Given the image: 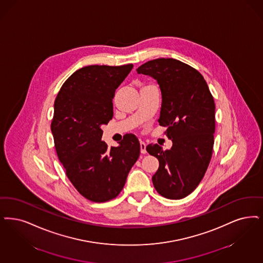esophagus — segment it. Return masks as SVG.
Wrapping results in <instances>:
<instances>
[{"label": "esophagus", "instance_id": "esophagus-1", "mask_svg": "<svg viewBox=\"0 0 263 263\" xmlns=\"http://www.w3.org/2000/svg\"><path fill=\"white\" fill-rule=\"evenodd\" d=\"M146 143L144 141H141L140 142V147H141V153L142 154H146L147 153V149H146Z\"/></svg>", "mask_w": 263, "mask_h": 263}]
</instances>
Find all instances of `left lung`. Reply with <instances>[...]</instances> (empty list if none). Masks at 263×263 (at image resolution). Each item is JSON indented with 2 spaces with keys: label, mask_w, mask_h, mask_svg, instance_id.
Returning <instances> with one entry per match:
<instances>
[{
  "label": "left lung",
  "mask_w": 263,
  "mask_h": 263,
  "mask_svg": "<svg viewBox=\"0 0 263 263\" xmlns=\"http://www.w3.org/2000/svg\"><path fill=\"white\" fill-rule=\"evenodd\" d=\"M138 73L157 79L162 95L158 123L167 127L170 149L147 145L158 158L153 176L158 194L180 200L198 187L209 167L215 132V105L203 76L187 63L174 59H156L137 68Z\"/></svg>",
  "instance_id": "left-lung-1"
}]
</instances>
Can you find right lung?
Returning a JSON list of instances; mask_svg holds the SVG:
<instances>
[{
    "label": "right lung",
    "mask_w": 263,
    "mask_h": 263,
    "mask_svg": "<svg viewBox=\"0 0 263 263\" xmlns=\"http://www.w3.org/2000/svg\"><path fill=\"white\" fill-rule=\"evenodd\" d=\"M132 68V63L82 67L66 79L54 100L51 129L57 155L75 189L91 201L116 198L140 156L132 133L117 147L101 141V126L114 116L116 89Z\"/></svg>",
    "instance_id": "1"
}]
</instances>
